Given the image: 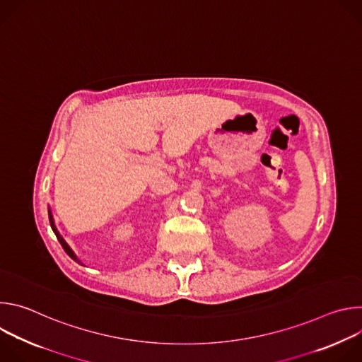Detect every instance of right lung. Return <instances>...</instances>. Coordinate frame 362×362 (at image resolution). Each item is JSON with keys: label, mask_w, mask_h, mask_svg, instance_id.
Returning a JSON list of instances; mask_svg holds the SVG:
<instances>
[{"label": "right lung", "mask_w": 362, "mask_h": 362, "mask_svg": "<svg viewBox=\"0 0 362 362\" xmlns=\"http://www.w3.org/2000/svg\"><path fill=\"white\" fill-rule=\"evenodd\" d=\"M48 219H49V225H51V229H53V232H54V235L57 236V239H59V242L62 243V246H63V249L66 250V253L71 257L73 261H76L77 264H80V265H83V262L78 259V257L76 256V253L73 252V249L69 246V243L64 240V238L60 235V232L57 230V228H56V223H54V218H53V214H51V209L48 208Z\"/></svg>", "instance_id": "obj_1"}]
</instances>
